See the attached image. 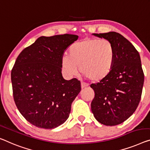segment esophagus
Returning <instances> with one entry per match:
<instances>
[{
    "label": "esophagus",
    "instance_id": "obj_1",
    "mask_svg": "<svg viewBox=\"0 0 150 150\" xmlns=\"http://www.w3.org/2000/svg\"><path fill=\"white\" fill-rule=\"evenodd\" d=\"M81 89H84V88H88V85L86 84V83H81Z\"/></svg>",
    "mask_w": 150,
    "mask_h": 150
}]
</instances>
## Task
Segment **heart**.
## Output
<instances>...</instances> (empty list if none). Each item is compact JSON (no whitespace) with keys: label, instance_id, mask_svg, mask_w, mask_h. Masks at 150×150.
Listing matches in <instances>:
<instances>
[{"label":"heart","instance_id":"b5f03b06","mask_svg":"<svg viewBox=\"0 0 150 150\" xmlns=\"http://www.w3.org/2000/svg\"><path fill=\"white\" fill-rule=\"evenodd\" d=\"M68 54L61 60L64 72L75 75L79 66L80 73L94 82L106 79L115 65L116 50L108 40L85 38L71 45Z\"/></svg>","mask_w":150,"mask_h":150}]
</instances>
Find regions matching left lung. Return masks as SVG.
Wrapping results in <instances>:
<instances>
[{"instance_id":"8db88e82","label":"left lung","mask_w":150,"mask_h":150,"mask_svg":"<svg viewBox=\"0 0 150 150\" xmlns=\"http://www.w3.org/2000/svg\"><path fill=\"white\" fill-rule=\"evenodd\" d=\"M108 40L116 50L115 65L108 77L90 87L95 92L91 112L98 122L107 126L119 125L137 109L144 83L139 54L120 33H93Z\"/></svg>"}]
</instances>
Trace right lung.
Instances as JSON below:
<instances>
[{
    "instance_id": "1",
    "label": "right lung",
    "mask_w": 150,
    "mask_h": 150,
    "mask_svg": "<svg viewBox=\"0 0 150 150\" xmlns=\"http://www.w3.org/2000/svg\"><path fill=\"white\" fill-rule=\"evenodd\" d=\"M77 39L73 34L40 37L17 58L11 71L13 98L22 116L35 127L54 129L69 117L81 82L62 77L61 60Z\"/></svg>"
}]
</instances>
